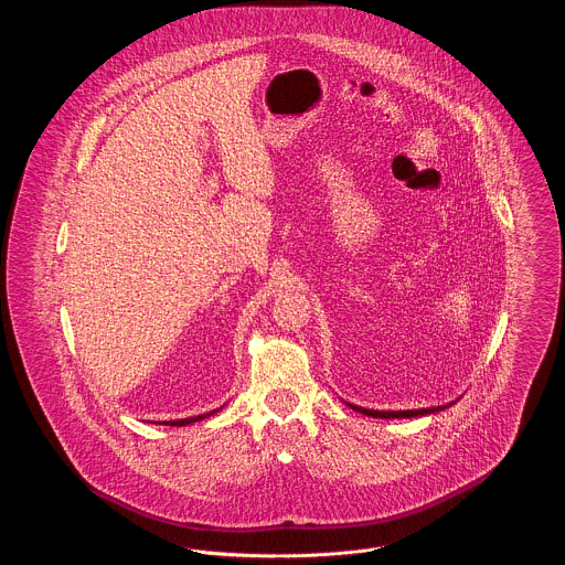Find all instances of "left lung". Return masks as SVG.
Listing matches in <instances>:
<instances>
[{
	"mask_svg": "<svg viewBox=\"0 0 565 565\" xmlns=\"http://www.w3.org/2000/svg\"><path fill=\"white\" fill-rule=\"evenodd\" d=\"M350 404V403H348ZM353 411L362 413V415H369V417H379V419H406V417H419V415H430V413H438L451 404H445V406H431V408H415V411H373V408H362V406H355L350 404Z\"/></svg>",
	"mask_w": 565,
	"mask_h": 565,
	"instance_id": "8db88e82",
	"label": "left lung"
}]
</instances>
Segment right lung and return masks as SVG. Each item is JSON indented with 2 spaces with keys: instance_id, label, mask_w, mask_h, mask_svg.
<instances>
[{
  "instance_id": "add662e5",
  "label": "right lung",
  "mask_w": 565,
  "mask_h": 565,
  "mask_svg": "<svg viewBox=\"0 0 565 565\" xmlns=\"http://www.w3.org/2000/svg\"><path fill=\"white\" fill-rule=\"evenodd\" d=\"M220 408H215V411H210V413H205V415H196V417H186V419H175V422H162V424H167V426H189V424H194V422H201V419H205V417H210V415H214L217 413Z\"/></svg>"
}]
</instances>
